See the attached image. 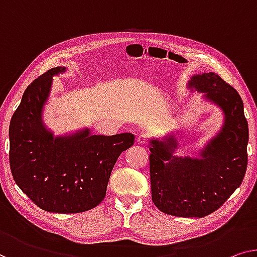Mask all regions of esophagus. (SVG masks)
I'll return each instance as SVG.
<instances>
[{
	"label": "esophagus",
	"instance_id": "34e87169",
	"mask_svg": "<svg viewBox=\"0 0 257 257\" xmlns=\"http://www.w3.org/2000/svg\"><path fill=\"white\" fill-rule=\"evenodd\" d=\"M136 142L139 144H145L148 142V136L145 135V134H141V135L137 136L136 139Z\"/></svg>",
	"mask_w": 257,
	"mask_h": 257
}]
</instances>
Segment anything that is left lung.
Segmentation results:
<instances>
[{
    "mask_svg": "<svg viewBox=\"0 0 257 257\" xmlns=\"http://www.w3.org/2000/svg\"><path fill=\"white\" fill-rule=\"evenodd\" d=\"M190 92L216 106L220 129L196 156H179L174 133L151 137L152 201L160 211L177 217H205L224 204L242 182L247 168L248 123L243 102L232 86L214 72H198L187 83Z\"/></svg>",
    "mask_w": 257,
    "mask_h": 257,
    "instance_id": "left-lung-1",
    "label": "left lung"
}]
</instances>
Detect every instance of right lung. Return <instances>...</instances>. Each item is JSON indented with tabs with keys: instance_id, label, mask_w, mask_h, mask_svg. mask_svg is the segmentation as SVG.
<instances>
[{
	"instance_id": "obj_1",
	"label": "right lung",
	"mask_w": 257,
	"mask_h": 257,
	"mask_svg": "<svg viewBox=\"0 0 257 257\" xmlns=\"http://www.w3.org/2000/svg\"><path fill=\"white\" fill-rule=\"evenodd\" d=\"M56 67L33 80L22 97L9 125L10 168L15 182L45 211L77 213L105 198L118 156L134 144L130 133L93 135L83 127L60 135L45 123Z\"/></svg>"
}]
</instances>
